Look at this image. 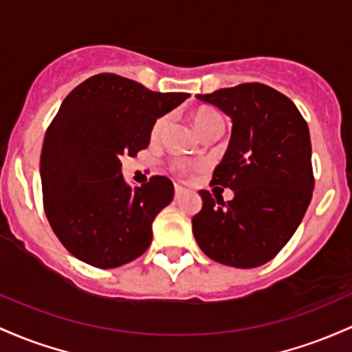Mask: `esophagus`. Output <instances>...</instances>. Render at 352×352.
I'll use <instances>...</instances> for the list:
<instances>
[{"instance_id": "obj_1", "label": "esophagus", "mask_w": 352, "mask_h": 352, "mask_svg": "<svg viewBox=\"0 0 352 352\" xmlns=\"http://www.w3.org/2000/svg\"><path fill=\"white\" fill-rule=\"evenodd\" d=\"M183 192H184V188L179 186V184H176V188H175V195H176V197L183 196Z\"/></svg>"}]
</instances>
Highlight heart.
<instances>
[{"instance_id": "b5f03b06", "label": "heart", "mask_w": 352, "mask_h": 352, "mask_svg": "<svg viewBox=\"0 0 352 352\" xmlns=\"http://www.w3.org/2000/svg\"><path fill=\"white\" fill-rule=\"evenodd\" d=\"M192 123H195L196 129L201 134H206L208 131L214 128H224V121L221 118V114L214 109H209V108H201L192 114ZM166 124H168V116H161L157 118L155 126H153V138H157L161 133L164 131ZM177 171L184 173L186 171V164L184 163H177L176 164Z\"/></svg>"}]
</instances>
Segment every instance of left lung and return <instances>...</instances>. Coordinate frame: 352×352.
<instances>
[{
  "instance_id": "1",
  "label": "left lung",
  "mask_w": 352,
  "mask_h": 352,
  "mask_svg": "<svg viewBox=\"0 0 352 352\" xmlns=\"http://www.w3.org/2000/svg\"><path fill=\"white\" fill-rule=\"evenodd\" d=\"M196 98L231 118L212 184L231 188L234 197L224 203L199 191L203 208L191 221L192 234L212 261L258 267L286 246L313 197L309 129L289 98L261 82Z\"/></svg>"
}]
</instances>
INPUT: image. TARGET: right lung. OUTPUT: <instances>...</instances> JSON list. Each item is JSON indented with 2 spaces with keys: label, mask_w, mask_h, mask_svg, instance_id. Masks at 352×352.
Masks as SVG:
<instances>
[{
  "label": "right lung",
  "mask_w": 352,
  "mask_h": 352,
  "mask_svg": "<svg viewBox=\"0 0 352 352\" xmlns=\"http://www.w3.org/2000/svg\"><path fill=\"white\" fill-rule=\"evenodd\" d=\"M188 93H156L116 74H96L59 106L43 143V203L54 234L74 258L101 270L140 258L153 221L175 197L164 176L129 186L121 157L148 148L153 126Z\"/></svg>",
  "instance_id": "obj_1"
}]
</instances>
